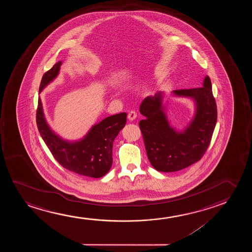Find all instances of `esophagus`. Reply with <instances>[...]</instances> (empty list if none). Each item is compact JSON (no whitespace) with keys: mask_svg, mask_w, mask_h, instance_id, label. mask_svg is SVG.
Instances as JSON below:
<instances>
[{"mask_svg":"<svg viewBox=\"0 0 252 252\" xmlns=\"http://www.w3.org/2000/svg\"><path fill=\"white\" fill-rule=\"evenodd\" d=\"M136 117H137V114H136L135 111H130V112H129V114H128V119H129V121H134Z\"/></svg>","mask_w":252,"mask_h":252,"instance_id":"obj_1","label":"esophagus"}]
</instances>
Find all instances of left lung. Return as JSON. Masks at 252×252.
I'll list each match as a JSON object with an SVG mask.
<instances>
[{
	"instance_id": "left-lung-1",
	"label": "left lung",
	"mask_w": 252,
	"mask_h": 252,
	"mask_svg": "<svg viewBox=\"0 0 252 252\" xmlns=\"http://www.w3.org/2000/svg\"><path fill=\"white\" fill-rule=\"evenodd\" d=\"M175 96L191 98L195 112L189 124L183 131L169 125L163 93L143 100L139 111L145 119L139 121L149 161L160 172H175L198 162L210 145L217 122V106L212 83L206 76L200 88L174 90Z\"/></svg>"
}]
</instances>
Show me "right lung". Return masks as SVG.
Masks as SVG:
<instances>
[{
    "label": "right lung",
    "mask_w": 252,
    "mask_h": 252,
    "mask_svg": "<svg viewBox=\"0 0 252 252\" xmlns=\"http://www.w3.org/2000/svg\"><path fill=\"white\" fill-rule=\"evenodd\" d=\"M62 62L55 63L44 74L38 92L40 93L59 74ZM126 113L114 114L94 125L82 139L67 141L56 134L45 120L41 99L38 97L36 122L45 145L59 164L81 176L100 178L113 164V144L126 123Z\"/></svg>",
    "instance_id": "right-lung-1"
}]
</instances>
